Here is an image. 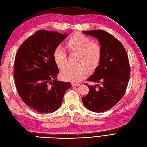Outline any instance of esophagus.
Returning <instances> with one entry per match:
<instances>
[{
  "mask_svg": "<svg viewBox=\"0 0 147 147\" xmlns=\"http://www.w3.org/2000/svg\"><path fill=\"white\" fill-rule=\"evenodd\" d=\"M72 86H80V84L78 83H72Z\"/></svg>",
  "mask_w": 147,
  "mask_h": 147,
  "instance_id": "34e87169",
  "label": "esophagus"
}]
</instances>
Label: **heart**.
<instances>
[{
    "label": "heart",
    "mask_w": 147,
    "mask_h": 147,
    "mask_svg": "<svg viewBox=\"0 0 147 147\" xmlns=\"http://www.w3.org/2000/svg\"><path fill=\"white\" fill-rule=\"evenodd\" d=\"M65 47L70 54L78 55V65L80 67L63 70L60 77L64 81L74 83L81 82L88 76V68L90 72L94 71L100 64L102 47L98 43L92 42V40L82 33H73L65 43ZM53 59L59 69L63 70L66 66L67 55L61 47L55 49Z\"/></svg>",
    "instance_id": "obj_1"
}]
</instances>
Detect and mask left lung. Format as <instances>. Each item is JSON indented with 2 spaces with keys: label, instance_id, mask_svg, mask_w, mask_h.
<instances>
[{
  "label": "left lung",
  "instance_id": "1",
  "mask_svg": "<svg viewBox=\"0 0 147 147\" xmlns=\"http://www.w3.org/2000/svg\"><path fill=\"white\" fill-rule=\"evenodd\" d=\"M83 32L98 40L102 57L98 67L87 80L100 85L86 84L90 90L82 101L90 111L104 112L117 104L126 92L130 77L128 57L122 44L112 34L102 30Z\"/></svg>",
  "mask_w": 147,
  "mask_h": 147
}]
</instances>
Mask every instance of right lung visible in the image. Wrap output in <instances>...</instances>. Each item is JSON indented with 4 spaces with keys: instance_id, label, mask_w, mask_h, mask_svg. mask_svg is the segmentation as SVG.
<instances>
[{
    "instance_id": "right-lung-1",
    "label": "right lung",
    "mask_w": 147,
    "mask_h": 147,
    "mask_svg": "<svg viewBox=\"0 0 147 147\" xmlns=\"http://www.w3.org/2000/svg\"><path fill=\"white\" fill-rule=\"evenodd\" d=\"M67 34L41 30L19 48L14 63V78L19 95L40 113H52L61 105L70 83L57 80L59 69L53 52Z\"/></svg>"
}]
</instances>
